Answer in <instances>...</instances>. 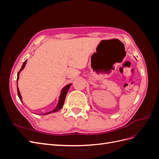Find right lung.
Masks as SVG:
<instances>
[{
	"label": "right lung",
	"instance_id": "1",
	"mask_svg": "<svg viewBox=\"0 0 159 159\" xmlns=\"http://www.w3.org/2000/svg\"><path fill=\"white\" fill-rule=\"evenodd\" d=\"M26 61H27V60H26L25 62H24L23 64H22V68H20V71H19L18 72V74H17V92H18V98H19V99H20V100L22 102V96H21V95H20V91H19V89H18V79H19V75H20V71H21L24 68H25V67L26 64ZM71 85V84H68V85H66L63 89H62V90H61V91L60 95V98H59L58 103H57V106L56 107V108L53 109L52 111H50V112L43 113V115H48V114L52 113L57 112V111L60 110V109L62 108V107H63V105H64V101H65V99H66V97L67 93H68V89H69V88H70Z\"/></svg>",
	"mask_w": 159,
	"mask_h": 159
}]
</instances>
